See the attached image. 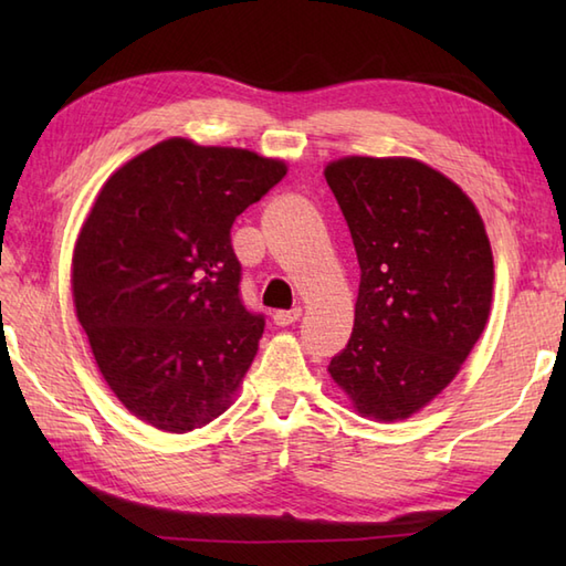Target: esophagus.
<instances>
[{
    "label": "esophagus",
    "mask_w": 566,
    "mask_h": 566,
    "mask_svg": "<svg viewBox=\"0 0 566 566\" xmlns=\"http://www.w3.org/2000/svg\"><path fill=\"white\" fill-rule=\"evenodd\" d=\"M298 316H302V308L298 306H292V308H280V311H274V316H272V321L276 323V326H292L294 321H298Z\"/></svg>",
    "instance_id": "obj_1"
}]
</instances>
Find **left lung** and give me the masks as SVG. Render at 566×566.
Wrapping results in <instances>:
<instances>
[{
	"label": "left lung",
	"mask_w": 566,
	"mask_h": 566,
	"mask_svg": "<svg viewBox=\"0 0 566 566\" xmlns=\"http://www.w3.org/2000/svg\"><path fill=\"white\" fill-rule=\"evenodd\" d=\"M326 182L359 262L355 328L331 359L359 413L396 420L454 379L482 335L494 258L464 191L408 158H343Z\"/></svg>",
	"instance_id": "1"
}]
</instances>
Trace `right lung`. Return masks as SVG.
Returning <instances> with one entry per match:
<instances>
[{"instance_id":"add662e5","label":"right lung","mask_w":566,"mask_h":566,"mask_svg":"<svg viewBox=\"0 0 566 566\" xmlns=\"http://www.w3.org/2000/svg\"><path fill=\"white\" fill-rule=\"evenodd\" d=\"M284 175L250 150L170 138L102 187L72 296L102 377L146 423L187 432L231 403L264 331L240 298L231 228Z\"/></svg>"}]
</instances>
